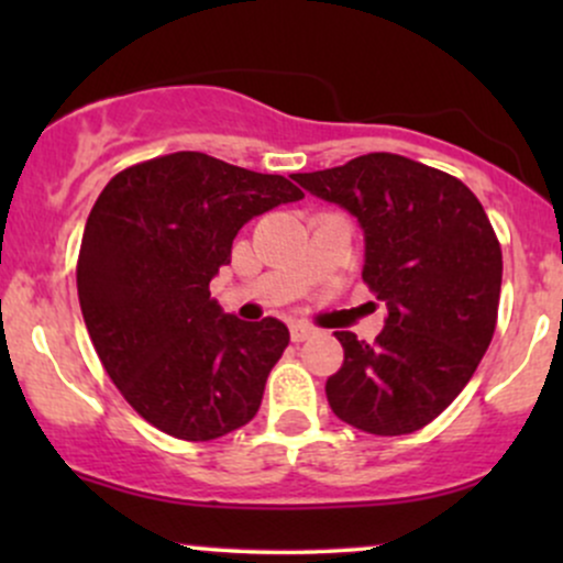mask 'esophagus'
Masks as SVG:
<instances>
[{
  "label": "esophagus",
  "mask_w": 563,
  "mask_h": 563,
  "mask_svg": "<svg viewBox=\"0 0 563 563\" xmlns=\"http://www.w3.org/2000/svg\"><path fill=\"white\" fill-rule=\"evenodd\" d=\"M312 335H314V328L307 325V322H296V325H290V339H294L296 344H299V341L312 339Z\"/></svg>",
  "instance_id": "obj_1"
}]
</instances>
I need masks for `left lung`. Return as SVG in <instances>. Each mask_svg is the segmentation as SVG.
I'll list each match as a JSON object with an SVG mask.
<instances>
[{"label":"left lung","instance_id":"obj_1","mask_svg":"<svg viewBox=\"0 0 563 563\" xmlns=\"http://www.w3.org/2000/svg\"><path fill=\"white\" fill-rule=\"evenodd\" d=\"M294 179L357 217L363 280L389 309L373 344L335 331L344 365L328 378V405L367 434H412L463 391L493 341L503 280L493 224L461 179L397 153Z\"/></svg>","mask_w":563,"mask_h":563}]
</instances>
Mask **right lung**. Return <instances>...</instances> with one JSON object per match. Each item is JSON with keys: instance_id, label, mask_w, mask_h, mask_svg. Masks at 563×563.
Masks as SVG:
<instances>
[{"instance_id": "right-lung-1", "label": "right lung", "mask_w": 563, "mask_h": 563, "mask_svg": "<svg viewBox=\"0 0 563 563\" xmlns=\"http://www.w3.org/2000/svg\"><path fill=\"white\" fill-rule=\"evenodd\" d=\"M303 192L196 151L119 172L89 211L76 286L89 339L147 423L209 442L256 416L288 328L224 314L209 283L249 219Z\"/></svg>"}]
</instances>
